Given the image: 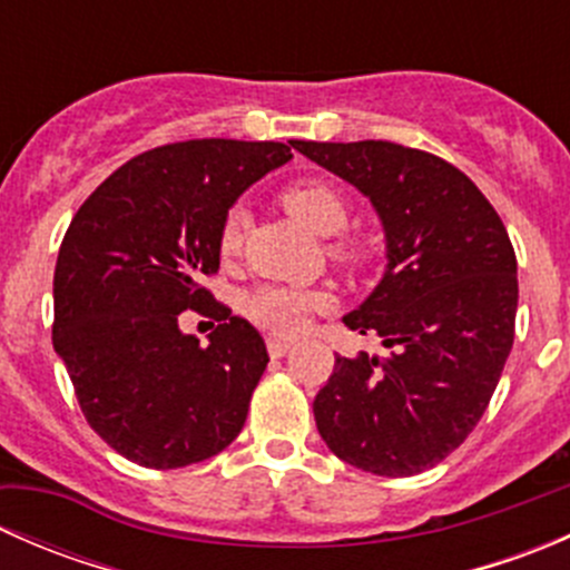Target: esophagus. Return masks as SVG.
I'll return each mask as SVG.
<instances>
[{
	"label": "esophagus",
	"mask_w": 570,
	"mask_h": 570,
	"mask_svg": "<svg viewBox=\"0 0 570 570\" xmlns=\"http://www.w3.org/2000/svg\"><path fill=\"white\" fill-rule=\"evenodd\" d=\"M289 350H292V342H286V338H275V336L267 338V353L273 355V358H281V355H286Z\"/></svg>",
	"instance_id": "esophagus-1"
}]
</instances>
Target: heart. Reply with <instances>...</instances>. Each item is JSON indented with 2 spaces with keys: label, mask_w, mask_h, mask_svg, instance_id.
Here are the masks:
<instances>
[{
  "label": "heart",
  "mask_w": 570,
  "mask_h": 570,
  "mask_svg": "<svg viewBox=\"0 0 570 570\" xmlns=\"http://www.w3.org/2000/svg\"><path fill=\"white\" fill-rule=\"evenodd\" d=\"M281 204L286 206L292 217L308 226L312 232L333 234L344 232L353 215L350 198L331 181L322 178H306V181L289 184L281 193ZM245 232V212L239 206L228 209L220 226V253L223 256H234L243 245ZM331 258L347 269L364 267L372 258V248L366 239L355 237V234H338L331 243ZM245 317L262 331L275 333V336H295L314 314L327 312L331 308V295L322 289H306V286H284V284H262L245 297Z\"/></svg>",
  "instance_id": "heart-1"
}]
</instances>
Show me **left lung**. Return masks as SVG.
Masks as SVG:
<instances>
[{"label":"left lung","instance_id":"1","mask_svg":"<svg viewBox=\"0 0 570 570\" xmlns=\"http://www.w3.org/2000/svg\"><path fill=\"white\" fill-rule=\"evenodd\" d=\"M358 187L386 232V273L344 317L392 353L336 355L314 400L327 450L355 469L411 476L469 439L513 350L519 278L508 228L455 165L389 140H292Z\"/></svg>","mask_w":570,"mask_h":570}]
</instances>
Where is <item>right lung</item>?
<instances>
[{"mask_svg": "<svg viewBox=\"0 0 570 570\" xmlns=\"http://www.w3.org/2000/svg\"><path fill=\"white\" fill-rule=\"evenodd\" d=\"M284 142L184 140L120 165L79 206L55 267L51 344L90 428L131 463L181 469L243 430L267 347L200 286L234 200L289 163ZM193 307L210 344L177 331Z\"/></svg>", "mask_w": 570, "mask_h": 570, "instance_id": "obj_1", "label": "right lung"}]
</instances>
